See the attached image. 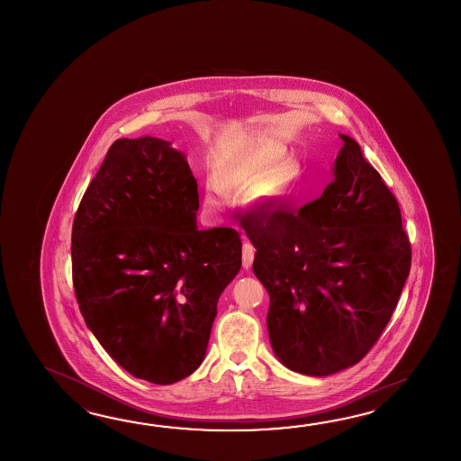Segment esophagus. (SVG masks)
<instances>
[{
	"label": "esophagus",
	"instance_id": "1",
	"mask_svg": "<svg viewBox=\"0 0 461 461\" xmlns=\"http://www.w3.org/2000/svg\"><path fill=\"white\" fill-rule=\"evenodd\" d=\"M255 249L250 242H247L244 239V247H242V265L244 268H250L254 262Z\"/></svg>",
	"mask_w": 461,
	"mask_h": 461
}]
</instances>
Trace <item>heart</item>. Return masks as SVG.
Here are the masks:
<instances>
[{
	"label": "heart",
	"instance_id": "heart-1",
	"mask_svg": "<svg viewBox=\"0 0 461 461\" xmlns=\"http://www.w3.org/2000/svg\"><path fill=\"white\" fill-rule=\"evenodd\" d=\"M217 186L227 193H250L258 206L278 209L296 193L300 167H294L284 147L258 140H244L217 159ZM209 204L217 206L221 193L207 189Z\"/></svg>",
	"mask_w": 461,
	"mask_h": 461
}]
</instances>
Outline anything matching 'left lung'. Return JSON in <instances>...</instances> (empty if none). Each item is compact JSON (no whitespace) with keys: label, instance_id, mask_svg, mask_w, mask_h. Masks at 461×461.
Wrapping results in <instances>:
<instances>
[{"label":"left lung","instance_id":"8db88e82","mask_svg":"<svg viewBox=\"0 0 461 461\" xmlns=\"http://www.w3.org/2000/svg\"><path fill=\"white\" fill-rule=\"evenodd\" d=\"M334 179L300 211L258 207L240 226L270 296L274 353L294 373L324 377L359 363L389 323L411 272L397 199L339 135Z\"/></svg>","mask_w":461,"mask_h":461}]
</instances>
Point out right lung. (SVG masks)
<instances>
[{"label":"right lung","instance_id":"right-lung-1","mask_svg":"<svg viewBox=\"0 0 461 461\" xmlns=\"http://www.w3.org/2000/svg\"><path fill=\"white\" fill-rule=\"evenodd\" d=\"M186 157L159 138H122L78 204L72 280L88 330L115 363L167 385L206 356L217 300L242 265L230 227L199 230Z\"/></svg>","mask_w":461,"mask_h":461}]
</instances>
